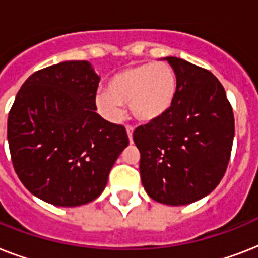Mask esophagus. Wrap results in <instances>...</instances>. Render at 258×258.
<instances>
[{
    "label": "esophagus",
    "instance_id": "esophagus-1",
    "mask_svg": "<svg viewBox=\"0 0 258 258\" xmlns=\"http://www.w3.org/2000/svg\"><path fill=\"white\" fill-rule=\"evenodd\" d=\"M125 130H127V135H128L130 142H133V133H134V127L133 125H125Z\"/></svg>",
    "mask_w": 258,
    "mask_h": 258
}]
</instances>
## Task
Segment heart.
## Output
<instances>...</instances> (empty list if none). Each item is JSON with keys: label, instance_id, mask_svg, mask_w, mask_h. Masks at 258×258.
I'll return each instance as SVG.
<instances>
[{"label": "heart", "instance_id": "1", "mask_svg": "<svg viewBox=\"0 0 258 258\" xmlns=\"http://www.w3.org/2000/svg\"><path fill=\"white\" fill-rule=\"evenodd\" d=\"M176 91L178 79L169 64H142L113 75L107 89L96 93L95 104L112 120L123 115V104H128L138 120L153 121L171 108Z\"/></svg>", "mask_w": 258, "mask_h": 258}]
</instances>
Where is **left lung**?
Here are the masks:
<instances>
[{
  "label": "left lung",
  "instance_id": "8db88e82",
  "mask_svg": "<svg viewBox=\"0 0 258 258\" xmlns=\"http://www.w3.org/2000/svg\"><path fill=\"white\" fill-rule=\"evenodd\" d=\"M166 60L178 79L174 104L159 119L135 128L133 137L147 194L180 206L210 194L222 179L232 153L234 115L210 71L178 57Z\"/></svg>",
  "mask_w": 258,
  "mask_h": 258
}]
</instances>
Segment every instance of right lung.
<instances>
[{"mask_svg":"<svg viewBox=\"0 0 258 258\" xmlns=\"http://www.w3.org/2000/svg\"><path fill=\"white\" fill-rule=\"evenodd\" d=\"M100 78L88 61L36 71L8 116L14 171L32 194L54 206H80L104 190L130 141L121 124L96 113Z\"/></svg>","mask_w":258,"mask_h":258,"instance_id":"obj_1","label":"right lung"}]
</instances>
